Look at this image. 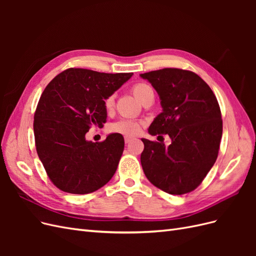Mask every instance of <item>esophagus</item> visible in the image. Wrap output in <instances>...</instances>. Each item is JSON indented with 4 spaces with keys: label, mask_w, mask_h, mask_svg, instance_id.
Instances as JSON below:
<instances>
[{
    "label": "esophagus",
    "mask_w": 256,
    "mask_h": 256,
    "mask_svg": "<svg viewBox=\"0 0 256 256\" xmlns=\"http://www.w3.org/2000/svg\"><path fill=\"white\" fill-rule=\"evenodd\" d=\"M134 138V136H125V143H129Z\"/></svg>",
    "instance_id": "obj_1"
}]
</instances>
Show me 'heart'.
I'll return each instance as SVG.
<instances>
[{"label": "heart", "mask_w": 256, "mask_h": 256, "mask_svg": "<svg viewBox=\"0 0 256 256\" xmlns=\"http://www.w3.org/2000/svg\"><path fill=\"white\" fill-rule=\"evenodd\" d=\"M150 92H152L150 85L145 83H136L132 86V94L138 100L142 102L143 98L148 94ZM114 104V96L111 95L104 100V106L106 109L110 110ZM141 128V122L136 120H120L118 122H113L110 126V130L112 132H118L124 134H136Z\"/></svg>", "instance_id": "b5f03b06"}]
</instances>
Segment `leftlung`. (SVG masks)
Here are the masks:
<instances>
[{"label":"left lung","mask_w":256,"mask_h":256,"mask_svg":"<svg viewBox=\"0 0 256 256\" xmlns=\"http://www.w3.org/2000/svg\"><path fill=\"white\" fill-rule=\"evenodd\" d=\"M140 76L156 90L162 106L148 134H168L172 141L166 146L142 138L143 171L154 186L170 194L191 192L218 157L222 136L218 100L207 83L189 70L164 68Z\"/></svg>","instance_id":"left-lung-1"}]
</instances>
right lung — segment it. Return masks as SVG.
Returning a JSON list of instances; mask_svg holds the SVG:
<instances>
[{"label": "right lung", "mask_w": 256, "mask_h": 256, "mask_svg": "<svg viewBox=\"0 0 256 256\" xmlns=\"http://www.w3.org/2000/svg\"><path fill=\"white\" fill-rule=\"evenodd\" d=\"M132 74L69 68L44 88L34 116L35 145L46 172L62 191L88 194L113 177L125 146L122 136L111 134L94 143L85 134L104 126V100Z\"/></svg>", "instance_id": "right-lung-1"}]
</instances>
